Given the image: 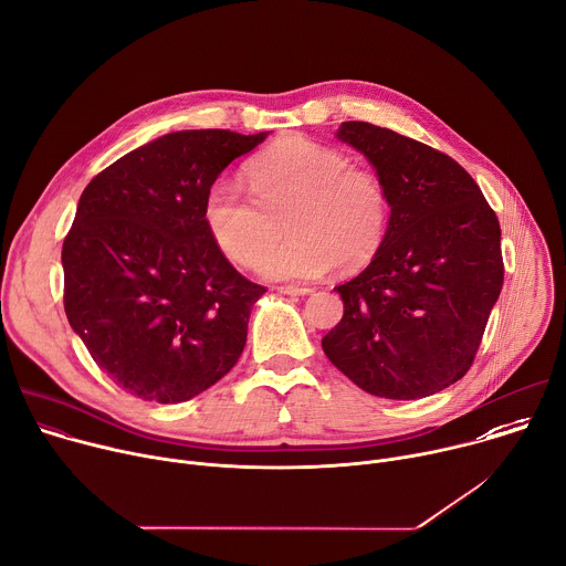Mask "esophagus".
Listing matches in <instances>:
<instances>
[{
  "mask_svg": "<svg viewBox=\"0 0 566 566\" xmlns=\"http://www.w3.org/2000/svg\"><path fill=\"white\" fill-rule=\"evenodd\" d=\"M281 294H290V296H305L312 292V287H305V285H283L279 287Z\"/></svg>",
  "mask_w": 566,
  "mask_h": 566,
  "instance_id": "34e87169",
  "label": "esophagus"
}]
</instances>
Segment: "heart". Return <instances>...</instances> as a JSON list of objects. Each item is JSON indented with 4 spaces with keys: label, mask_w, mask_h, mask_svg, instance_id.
<instances>
[{
    "label": "heart",
    "mask_w": 566,
    "mask_h": 566,
    "mask_svg": "<svg viewBox=\"0 0 566 566\" xmlns=\"http://www.w3.org/2000/svg\"><path fill=\"white\" fill-rule=\"evenodd\" d=\"M247 181L254 198L218 179L202 207L211 240L240 268L256 265L283 226L291 238L260 258L259 272L272 281L315 279L333 265L353 274L385 242L391 200L382 177L335 148L287 139L247 166Z\"/></svg>",
    "instance_id": "1"
}]
</instances>
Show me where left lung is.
I'll list each match as a JSON object with an SVG mask.
<instances>
[{"label": "left lung", "mask_w": 566, "mask_h": 566, "mask_svg": "<svg viewBox=\"0 0 566 566\" xmlns=\"http://www.w3.org/2000/svg\"><path fill=\"white\" fill-rule=\"evenodd\" d=\"M337 139L382 177L391 220L368 268L335 287L344 317L324 353L370 396H433L472 366L504 285L499 220L452 157L364 120Z\"/></svg>", "instance_id": "left-lung-1"}]
</instances>
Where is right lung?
Returning <instances> with one entry per match:
<instances>
[{"instance_id":"obj_1","label":"right lung","mask_w":566,"mask_h":566,"mask_svg":"<svg viewBox=\"0 0 566 566\" xmlns=\"http://www.w3.org/2000/svg\"><path fill=\"white\" fill-rule=\"evenodd\" d=\"M268 135L170 133L87 184L62 242L65 312L116 387L177 405L238 361L265 287L224 259L202 207L218 175Z\"/></svg>"}]
</instances>
